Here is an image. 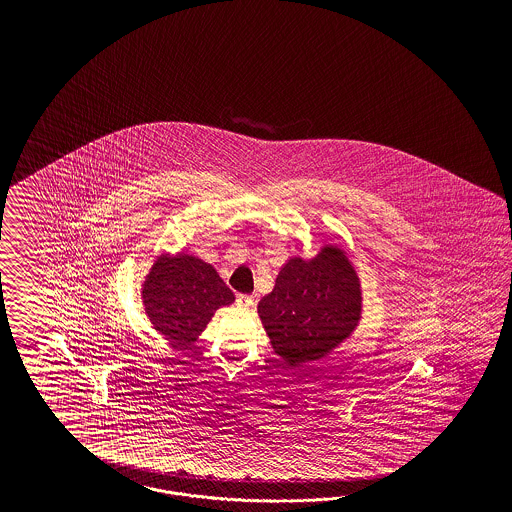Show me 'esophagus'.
<instances>
[{
  "mask_svg": "<svg viewBox=\"0 0 512 512\" xmlns=\"http://www.w3.org/2000/svg\"><path fill=\"white\" fill-rule=\"evenodd\" d=\"M253 302H255V300H253V296H249V295L236 296V306H238V308H242V310H249V308H251V306H253Z\"/></svg>",
  "mask_w": 512,
  "mask_h": 512,
  "instance_id": "1",
  "label": "esophagus"
}]
</instances>
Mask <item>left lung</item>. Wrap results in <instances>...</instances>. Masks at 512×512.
I'll use <instances>...</instances> for the list:
<instances>
[{"label": "left lung", "instance_id": "obj_1", "mask_svg": "<svg viewBox=\"0 0 512 512\" xmlns=\"http://www.w3.org/2000/svg\"><path fill=\"white\" fill-rule=\"evenodd\" d=\"M360 281L347 255L325 246L317 257L291 259L259 315L274 351L291 366L317 360L349 338L360 319Z\"/></svg>", "mask_w": 512, "mask_h": 512}]
</instances>
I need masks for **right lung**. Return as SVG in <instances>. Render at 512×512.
I'll list each match as a JSON object with an SVG mask.
<instances>
[{
  "label": "right lung",
  "mask_w": 512,
  "mask_h": 512,
  "mask_svg": "<svg viewBox=\"0 0 512 512\" xmlns=\"http://www.w3.org/2000/svg\"><path fill=\"white\" fill-rule=\"evenodd\" d=\"M142 300L155 330L184 347L197 340L217 308L233 304L234 295L212 264L178 253L155 261Z\"/></svg>",
  "instance_id": "obj_1"
}]
</instances>
